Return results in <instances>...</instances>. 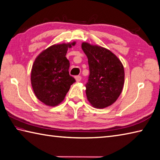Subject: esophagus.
<instances>
[{"instance_id": "esophagus-1", "label": "esophagus", "mask_w": 160, "mask_h": 160, "mask_svg": "<svg viewBox=\"0 0 160 160\" xmlns=\"http://www.w3.org/2000/svg\"><path fill=\"white\" fill-rule=\"evenodd\" d=\"M81 79H82V77H81L80 76H76V80L77 82H80V81L81 80Z\"/></svg>"}]
</instances>
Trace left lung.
Listing matches in <instances>:
<instances>
[{
  "instance_id": "left-lung-1",
  "label": "left lung",
  "mask_w": 160,
  "mask_h": 160,
  "mask_svg": "<svg viewBox=\"0 0 160 160\" xmlns=\"http://www.w3.org/2000/svg\"><path fill=\"white\" fill-rule=\"evenodd\" d=\"M82 48L89 67L85 85L87 99L94 108H107L117 101L123 89V66L114 53L102 47L84 42Z\"/></svg>"
}]
</instances>
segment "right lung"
Wrapping results in <instances>:
<instances>
[{
    "instance_id": "right-lung-1",
    "label": "right lung",
    "mask_w": 160,
    "mask_h": 160,
    "mask_svg": "<svg viewBox=\"0 0 160 160\" xmlns=\"http://www.w3.org/2000/svg\"><path fill=\"white\" fill-rule=\"evenodd\" d=\"M72 43L53 45L40 53L31 71V83L37 98L44 104L56 106L76 82L69 75L70 63L66 57Z\"/></svg>"
}]
</instances>
